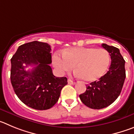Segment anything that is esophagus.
<instances>
[{
	"label": "esophagus",
	"instance_id": "34e87169",
	"mask_svg": "<svg viewBox=\"0 0 134 134\" xmlns=\"http://www.w3.org/2000/svg\"><path fill=\"white\" fill-rule=\"evenodd\" d=\"M67 81H68V83L69 84H71V85H73V84L75 83V82H73V81L71 80V79H69L68 80H67Z\"/></svg>",
	"mask_w": 134,
	"mask_h": 134
}]
</instances>
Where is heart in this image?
Segmentation results:
<instances>
[{
	"label": "heart",
	"instance_id": "obj_1",
	"mask_svg": "<svg viewBox=\"0 0 134 134\" xmlns=\"http://www.w3.org/2000/svg\"><path fill=\"white\" fill-rule=\"evenodd\" d=\"M110 55L103 48L73 47L63 51L62 56L55 54L53 63L61 73L70 71L73 66L75 75L87 82L101 78L108 70Z\"/></svg>",
	"mask_w": 134,
	"mask_h": 134
}]
</instances>
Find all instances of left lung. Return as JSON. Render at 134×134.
I'll return each mask as SVG.
<instances>
[{
  "label": "left lung",
  "mask_w": 134,
  "mask_h": 134,
  "mask_svg": "<svg viewBox=\"0 0 134 134\" xmlns=\"http://www.w3.org/2000/svg\"><path fill=\"white\" fill-rule=\"evenodd\" d=\"M102 46L111 57L109 71L99 81L87 85L86 91L79 95L83 104L95 109L106 108L114 103L120 96L126 79L125 60L119 49L103 43Z\"/></svg>",
  "instance_id": "1"
}]
</instances>
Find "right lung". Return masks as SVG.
<instances>
[{"instance_id": "1", "label": "right lung", "mask_w": 134, "mask_h": 134, "mask_svg": "<svg viewBox=\"0 0 134 134\" xmlns=\"http://www.w3.org/2000/svg\"><path fill=\"white\" fill-rule=\"evenodd\" d=\"M51 47L48 43L32 41L19 47L10 59V81L19 99L32 109L45 110L57 102L65 77L53 74ZM33 66L31 71L25 69Z\"/></svg>"}]
</instances>
